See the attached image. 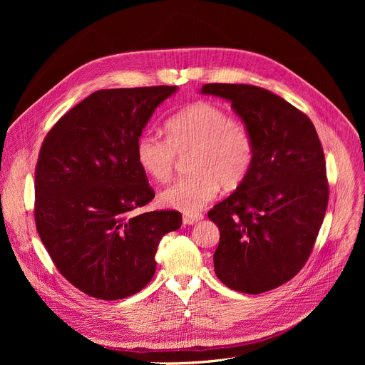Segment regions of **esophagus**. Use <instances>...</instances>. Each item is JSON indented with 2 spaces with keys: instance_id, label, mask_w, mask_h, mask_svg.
I'll use <instances>...</instances> for the list:
<instances>
[{
  "instance_id": "esophagus-1",
  "label": "esophagus",
  "mask_w": 365,
  "mask_h": 365,
  "mask_svg": "<svg viewBox=\"0 0 365 365\" xmlns=\"http://www.w3.org/2000/svg\"><path fill=\"white\" fill-rule=\"evenodd\" d=\"M202 215L201 213H187V215H183V223L185 225H195L197 222L202 220Z\"/></svg>"
}]
</instances>
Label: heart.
I'll list each match as a JSON object with an SVG mask.
<instances>
[{"label": "heart", "mask_w": 365, "mask_h": 365, "mask_svg": "<svg viewBox=\"0 0 365 365\" xmlns=\"http://www.w3.org/2000/svg\"><path fill=\"white\" fill-rule=\"evenodd\" d=\"M167 138L143 133L136 142V160L143 173L165 182L175 171L178 157L192 152V173L170 183L160 194L164 205L198 212L213 201L220 186L237 189L250 175L256 160V142L245 123L234 120L222 106L200 101L167 120Z\"/></svg>", "instance_id": "1"}]
</instances>
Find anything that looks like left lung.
<instances>
[{
    "label": "left lung",
    "mask_w": 365,
    "mask_h": 365,
    "mask_svg": "<svg viewBox=\"0 0 365 365\" xmlns=\"http://www.w3.org/2000/svg\"><path fill=\"white\" fill-rule=\"evenodd\" d=\"M231 101L252 130L256 160L232 195L208 212L220 231L215 272L229 289L259 294L308 262L329 204L324 150L309 117L279 96L247 84H204Z\"/></svg>",
    "instance_id": "left-lung-1"
}]
</instances>
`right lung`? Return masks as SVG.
<instances>
[{"instance_id":"add662e5","label":"right lung","mask_w":365,"mask_h":365,"mask_svg":"<svg viewBox=\"0 0 365 365\" xmlns=\"http://www.w3.org/2000/svg\"><path fill=\"white\" fill-rule=\"evenodd\" d=\"M176 86L91 93L47 133L35 167L34 217L56 266L83 293L118 300L155 274L160 240L182 225L176 210L133 215L155 197L136 142Z\"/></svg>"}]
</instances>
